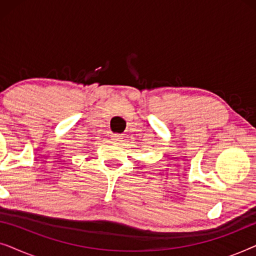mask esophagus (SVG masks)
<instances>
[{
  "mask_svg": "<svg viewBox=\"0 0 256 256\" xmlns=\"http://www.w3.org/2000/svg\"><path fill=\"white\" fill-rule=\"evenodd\" d=\"M122 135H120V134H113L112 135V140H113L114 142H121L122 141Z\"/></svg>",
  "mask_w": 256,
  "mask_h": 256,
  "instance_id": "34e87169",
  "label": "esophagus"
}]
</instances>
